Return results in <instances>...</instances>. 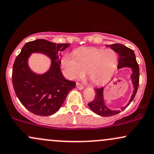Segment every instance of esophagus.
I'll list each match as a JSON object with an SVG mask.
<instances>
[{"label": "esophagus", "instance_id": "1", "mask_svg": "<svg viewBox=\"0 0 154 154\" xmlns=\"http://www.w3.org/2000/svg\"><path fill=\"white\" fill-rule=\"evenodd\" d=\"M76 87L78 88V89H84V86L82 85L81 84H79V83H76Z\"/></svg>", "mask_w": 154, "mask_h": 154}]
</instances>
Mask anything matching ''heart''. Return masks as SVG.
<instances>
[{
    "label": "heart",
    "mask_w": 154,
    "mask_h": 154,
    "mask_svg": "<svg viewBox=\"0 0 154 154\" xmlns=\"http://www.w3.org/2000/svg\"><path fill=\"white\" fill-rule=\"evenodd\" d=\"M73 55H64L61 61L64 75L69 80L83 77L86 72L93 84H103L113 75L118 65V55L110 49L82 48L75 50Z\"/></svg>",
    "instance_id": "b5f03b06"
}]
</instances>
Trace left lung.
I'll list each match as a JSON object with an SVG mask.
<instances>
[{
  "mask_svg": "<svg viewBox=\"0 0 154 154\" xmlns=\"http://www.w3.org/2000/svg\"><path fill=\"white\" fill-rule=\"evenodd\" d=\"M110 47L113 51H115L116 52L118 53L119 54V59L118 68H124V67H129V68H132V74L131 75V78H132L134 90L132 94V98H131L129 103L128 104L129 105L134 98V97H135L138 86H139V65H138L137 60H136L135 54H134V52L133 51L132 49H129V48L121 44H111L110 45ZM94 90L96 91L95 97H94V100L88 104L90 109L93 112H94L96 114L104 117L112 116L116 115L120 113V110H112L108 108H107V106L105 104L104 100H103V87L95 88ZM127 107H122L121 108V110H124Z\"/></svg>",
  "mask_w": 154,
  "mask_h": 154,
  "instance_id": "1",
  "label": "left lung"
}]
</instances>
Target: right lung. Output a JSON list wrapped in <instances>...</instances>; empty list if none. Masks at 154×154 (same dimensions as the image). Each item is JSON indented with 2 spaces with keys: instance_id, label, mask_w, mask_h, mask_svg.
<instances>
[{
  "instance_id": "obj_1",
  "label": "right lung",
  "mask_w": 154,
  "mask_h": 154,
  "mask_svg": "<svg viewBox=\"0 0 154 154\" xmlns=\"http://www.w3.org/2000/svg\"><path fill=\"white\" fill-rule=\"evenodd\" d=\"M69 44H55L45 39L26 43L17 57L12 70V84L17 97L29 111L41 116L56 113L63 104L75 82L66 80L60 69L58 51H63ZM32 52H41L52 59L50 70L37 75L29 70L27 59Z\"/></svg>"
}]
</instances>
